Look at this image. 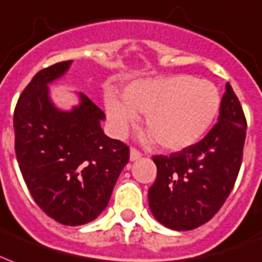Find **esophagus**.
I'll use <instances>...</instances> for the list:
<instances>
[{"instance_id": "1", "label": "esophagus", "mask_w": 262, "mask_h": 262, "mask_svg": "<svg viewBox=\"0 0 262 262\" xmlns=\"http://www.w3.org/2000/svg\"><path fill=\"white\" fill-rule=\"evenodd\" d=\"M141 155H143V154L140 152L139 149L135 148V147H132L130 148V161H137V159H140V158H141Z\"/></svg>"}]
</instances>
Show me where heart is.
Wrapping results in <instances>:
<instances>
[{
	"label": "heart",
	"instance_id": "obj_1",
	"mask_svg": "<svg viewBox=\"0 0 262 262\" xmlns=\"http://www.w3.org/2000/svg\"><path fill=\"white\" fill-rule=\"evenodd\" d=\"M104 103L117 135H123L141 114L159 147L180 151L206 135L219 115L221 96L210 81L174 75L133 82L123 91V100L108 93Z\"/></svg>",
	"mask_w": 262,
	"mask_h": 262
}]
</instances>
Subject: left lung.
<instances>
[{
	"label": "left lung",
	"instance_id": "1",
	"mask_svg": "<svg viewBox=\"0 0 262 262\" xmlns=\"http://www.w3.org/2000/svg\"><path fill=\"white\" fill-rule=\"evenodd\" d=\"M246 129L242 105L227 83L219 122L201 141L170 155H154L158 171L148 203L161 224L189 231L214 217L239 174Z\"/></svg>",
	"mask_w": 262,
	"mask_h": 262
}]
</instances>
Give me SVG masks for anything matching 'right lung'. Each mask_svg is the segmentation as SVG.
<instances>
[{
	"label": "right lung",
	"instance_id": "1",
	"mask_svg": "<svg viewBox=\"0 0 262 262\" xmlns=\"http://www.w3.org/2000/svg\"><path fill=\"white\" fill-rule=\"evenodd\" d=\"M71 60L41 70L20 95L15 114V152L31 196L51 219L64 225L91 223L108 205L129 161V147L100 126L105 115L88 96L71 111L49 99L48 83Z\"/></svg>",
	"mask_w": 262,
	"mask_h": 262
}]
</instances>
